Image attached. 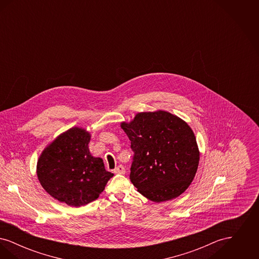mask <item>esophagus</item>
Segmentation results:
<instances>
[{"label":"esophagus","instance_id":"obj_1","mask_svg":"<svg viewBox=\"0 0 259 259\" xmlns=\"http://www.w3.org/2000/svg\"><path fill=\"white\" fill-rule=\"evenodd\" d=\"M113 172H115V174H121V175H123V174H125V172H126V170H125L124 166L119 165V166H117V167L114 169Z\"/></svg>","mask_w":259,"mask_h":259}]
</instances>
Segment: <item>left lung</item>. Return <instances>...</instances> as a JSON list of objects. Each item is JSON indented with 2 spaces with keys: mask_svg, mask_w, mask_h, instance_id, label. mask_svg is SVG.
<instances>
[{
  "mask_svg": "<svg viewBox=\"0 0 259 259\" xmlns=\"http://www.w3.org/2000/svg\"><path fill=\"white\" fill-rule=\"evenodd\" d=\"M135 152L130 180L156 203L182 195L197 172L200 151L190 126L171 112H139L120 123Z\"/></svg>",
  "mask_w": 259,
  "mask_h": 259,
  "instance_id": "obj_1",
  "label": "left lung"
}]
</instances>
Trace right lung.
Instances as JSON below:
<instances>
[{"instance_id": "right-lung-1", "label": "right lung", "mask_w": 259, "mask_h": 259, "mask_svg": "<svg viewBox=\"0 0 259 259\" xmlns=\"http://www.w3.org/2000/svg\"><path fill=\"white\" fill-rule=\"evenodd\" d=\"M90 139L87 129L74 126L50 142L37 159L39 184L51 197L71 207L96 200L113 176L102 158L91 154Z\"/></svg>"}]
</instances>
